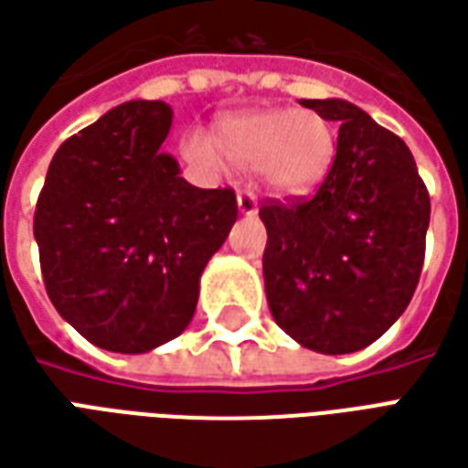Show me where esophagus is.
I'll return each mask as SVG.
<instances>
[{"label":"esophagus","mask_w":468,"mask_h":468,"mask_svg":"<svg viewBox=\"0 0 468 468\" xmlns=\"http://www.w3.org/2000/svg\"><path fill=\"white\" fill-rule=\"evenodd\" d=\"M238 207H240L243 215H255L258 213V197L250 190H243V193L238 195Z\"/></svg>","instance_id":"34e87169"}]
</instances>
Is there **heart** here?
<instances>
[{"mask_svg":"<svg viewBox=\"0 0 468 468\" xmlns=\"http://www.w3.org/2000/svg\"><path fill=\"white\" fill-rule=\"evenodd\" d=\"M183 153L200 165L228 163L253 170L261 183L281 195H301L324 180L335 157L334 122L315 110H253L223 120L213 143L185 137Z\"/></svg>","mask_w":468,"mask_h":468,"instance_id":"heart-1","label":"heart"}]
</instances>
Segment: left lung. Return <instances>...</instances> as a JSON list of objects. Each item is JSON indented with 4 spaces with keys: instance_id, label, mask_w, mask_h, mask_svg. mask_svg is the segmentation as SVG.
<instances>
[{
    "instance_id": "8db88e82",
    "label": "left lung",
    "mask_w": 468,
    "mask_h": 468,
    "mask_svg": "<svg viewBox=\"0 0 468 468\" xmlns=\"http://www.w3.org/2000/svg\"><path fill=\"white\" fill-rule=\"evenodd\" d=\"M338 127L335 157L308 197L265 200L263 278L275 324L311 351H361L411 303L431 200L399 134L346 100H301Z\"/></svg>"
}]
</instances>
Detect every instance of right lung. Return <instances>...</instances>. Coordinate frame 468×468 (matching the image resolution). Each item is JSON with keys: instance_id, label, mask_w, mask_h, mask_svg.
<instances>
[{"instance_id": "obj_1", "label": "right lung", "mask_w": 468, "mask_h": 468, "mask_svg": "<svg viewBox=\"0 0 468 468\" xmlns=\"http://www.w3.org/2000/svg\"><path fill=\"white\" fill-rule=\"evenodd\" d=\"M173 110L133 100L59 144L35 210L49 301L90 344L144 353L193 321L200 273L238 218L163 153Z\"/></svg>"}]
</instances>
